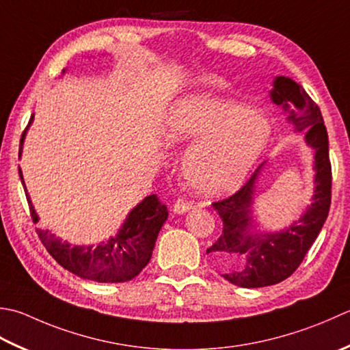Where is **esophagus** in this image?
I'll use <instances>...</instances> for the list:
<instances>
[{"label":"esophagus","instance_id":"obj_1","mask_svg":"<svg viewBox=\"0 0 350 350\" xmlns=\"http://www.w3.org/2000/svg\"><path fill=\"white\" fill-rule=\"evenodd\" d=\"M191 208H193V203L188 202L187 198L183 197H179L174 203V212H177V214H185V212H188Z\"/></svg>","mask_w":350,"mask_h":350}]
</instances>
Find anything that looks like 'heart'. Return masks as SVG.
<instances>
[{
    "mask_svg": "<svg viewBox=\"0 0 350 350\" xmlns=\"http://www.w3.org/2000/svg\"><path fill=\"white\" fill-rule=\"evenodd\" d=\"M183 156L182 173L189 187L204 196L235 191L261 156L271 136L267 116L237 101L189 97L168 118V138L193 141Z\"/></svg>",
    "mask_w": 350,
    "mask_h": 350,
    "instance_id": "obj_1",
    "label": "heart"
}]
</instances>
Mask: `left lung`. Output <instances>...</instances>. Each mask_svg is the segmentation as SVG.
Returning <instances> with one entry per match:
<instances>
[{
    "label": "left lung",
    "instance_id": "left-lung-1",
    "mask_svg": "<svg viewBox=\"0 0 350 350\" xmlns=\"http://www.w3.org/2000/svg\"><path fill=\"white\" fill-rule=\"evenodd\" d=\"M273 86V103L290 112L288 120L299 132L306 130V142L316 148L317 185L310 209L299 223L279 234H253L250 228L252 196L264 163L234 194L212 203L223 221V232L206 252L226 280L244 288L275 285L290 278L316 241L331 208L329 141L320 107L302 86L288 77H278Z\"/></svg>",
    "mask_w": 350,
    "mask_h": 350
}]
</instances>
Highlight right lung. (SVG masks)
I'll list each match as a JSON object with an SVG mask.
<instances>
[{
	"instance_id": "add662e5",
	"label": "right lung",
	"mask_w": 350,
	"mask_h": 350,
	"mask_svg": "<svg viewBox=\"0 0 350 350\" xmlns=\"http://www.w3.org/2000/svg\"><path fill=\"white\" fill-rule=\"evenodd\" d=\"M25 130L21 136L19 156ZM19 177L21 182L24 183L21 168ZM25 196L27 202H29L31 220L33 223H38L39 218L36 211L33 208L29 194ZM167 217V206L153 194L144 198L138 206L130 212L118 235L109 239L106 244L97 245V247H92V245H89V247L74 245L71 247L66 241H62L60 238H56L48 230H38V235L48 253L64 269L74 273V275L95 280V282H127V280L138 276L144 267L148 264L157 234H159L162 224L165 223Z\"/></svg>"
}]
</instances>
